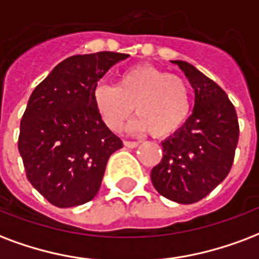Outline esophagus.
<instances>
[{
  "label": "esophagus",
  "instance_id": "1",
  "mask_svg": "<svg viewBox=\"0 0 259 259\" xmlns=\"http://www.w3.org/2000/svg\"><path fill=\"white\" fill-rule=\"evenodd\" d=\"M123 144H125L126 148H137L140 145L138 141H123Z\"/></svg>",
  "mask_w": 259,
  "mask_h": 259
}]
</instances>
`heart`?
<instances>
[{"mask_svg": "<svg viewBox=\"0 0 259 259\" xmlns=\"http://www.w3.org/2000/svg\"><path fill=\"white\" fill-rule=\"evenodd\" d=\"M96 111L108 129L118 132L133 115L138 129L156 138L172 136L181 129L191 110L190 88L182 77L152 65H136L118 77L115 85L98 84L92 91Z\"/></svg>", "mask_w": 259, "mask_h": 259, "instance_id": "heart-1", "label": "heart"}]
</instances>
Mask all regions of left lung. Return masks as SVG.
I'll return each instance as SVG.
<instances>
[{
  "mask_svg": "<svg viewBox=\"0 0 259 259\" xmlns=\"http://www.w3.org/2000/svg\"><path fill=\"white\" fill-rule=\"evenodd\" d=\"M194 88V110L177 133L161 143L163 157L152 168L159 194L178 204H194L224 181L234 164L239 122L227 94L185 61H172Z\"/></svg>",
  "mask_w": 259,
  "mask_h": 259,
  "instance_id": "obj_1",
  "label": "left lung"
}]
</instances>
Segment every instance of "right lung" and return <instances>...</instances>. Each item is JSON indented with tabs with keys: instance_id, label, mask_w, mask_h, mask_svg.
<instances>
[{
	"instance_id": "obj_1",
	"label": "right lung",
	"mask_w": 259,
	"mask_h": 259,
	"mask_svg": "<svg viewBox=\"0 0 259 259\" xmlns=\"http://www.w3.org/2000/svg\"><path fill=\"white\" fill-rule=\"evenodd\" d=\"M127 57L111 51L69 57L29 96L17 145L27 179L54 206L92 200L108 157L123 147L96 111L92 91Z\"/></svg>"
}]
</instances>
